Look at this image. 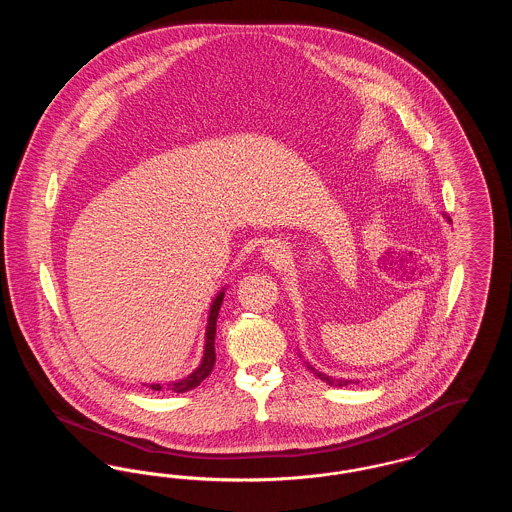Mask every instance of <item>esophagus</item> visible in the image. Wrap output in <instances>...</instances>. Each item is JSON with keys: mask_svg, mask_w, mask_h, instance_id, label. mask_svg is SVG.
Wrapping results in <instances>:
<instances>
[{"mask_svg": "<svg viewBox=\"0 0 512 512\" xmlns=\"http://www.w3.org/2000/svg\"><path fill=\"white\" fill-rule=\"evenodd\" d=\"M263 257L267 259L268 263H278L282 259V247L276 244L265 245Z\"/></svg>", "mask_w": 512, "mask_h": 512, "instance_id": "34e87169", "label": "esophagus"}]
</instances>
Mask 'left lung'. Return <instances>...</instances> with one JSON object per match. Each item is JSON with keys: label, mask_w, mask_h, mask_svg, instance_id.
Returning a JSON list of instances; mask_svg holds the SVG:
<instances>
[{"label": "left lung", "mask_w": 512, "mask_h": 512, "mask_svg": "<svg viewBox=\"0 0 512 512\" xmlns=\"http://www.w3.org/2000/svg\"><path fill=\"white\" fill-rule=\"evenodd\" d=\"M309 368H311V366H309ZM311 370H313V372H315V374H317L318 378H320V380H324V382H328V384H336V382H334V380H332V378H328V376H326V374H322V372H317V370H315V368H311ZM338 386H347V382H338Z\"/></svg>", "instance_id": "8db88e82"}]
</instances>
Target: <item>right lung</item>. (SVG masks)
Returning a JSON list of instances; mask_svg holds the SVG:
<instances>
[{
	"mask_svg": "<svg viewBox=\"0 0 512 512\" xmlns=\"http://www.w3.org/2000/svg\"><path fill=\"white\" fill-rule=\"evenodd\" d=\"M222 297H224V292H220L219 295L215 297V301H213V305H211V311H209L207 334H205V353H203L201 365L197 366L188 378H184V380H180V382H174V384H169L167 390H172L174 393H184V391L194 390V388H197V386L213 372V366H215V361H217V355H215V334H217V318H219ZM149 388L153 391H161L163 386H161V384H151Z\"/></svg>",
	"mask_w": 512,
	"mask_h": 512,
	"instance_id": "1",
	"label": "right lung"
}]
</instances>
